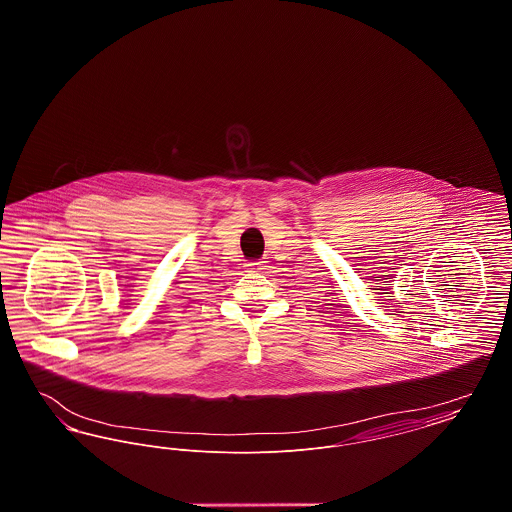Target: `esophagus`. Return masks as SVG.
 <instances>
[{
  "mask_svg": "<svg viewBox=\"0 0 512 512\" xmlns=\"http://www.w3.org/2000/svg\"><path fill=\"white\" fill-rule=\"evenodd\" d=\"M247 267H249V270H257V268L261 267V263L253 261V263H247Z\"/></svg>",
  "mask_w": 512,
  "mask_h": 512,
  "instance_id": "1",
  "label": "esophagus"
}]
</instances>
